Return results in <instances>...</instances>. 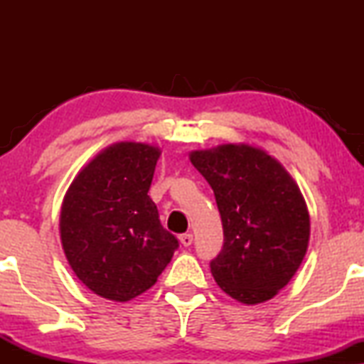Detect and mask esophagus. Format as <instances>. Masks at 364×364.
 <instances>
[{
  "mask_svg": "<svg viewBox=\"0 0 364 364\" xmlns=\"http://www.w3.org/2000/svg\"><path fill=\"white\" fill-rule=\"evenodd\" d=\"M178 240H181L183 247H191L192 242H193V235H192V233H182V235L178 237Z\"/></svg>",
  "mask_w": 364,
  "mask_h": 364,
  "instance_id": "esophagus-1",
  "label": "esophagus"
}]
</instances>
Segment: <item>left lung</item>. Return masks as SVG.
<instances>
[{"mask_svg": "<svg viewBox=\"0 0 364 364\" xmlns=\"http://www.w3.org/2000/svg\"><path fill=\"white\" fill-rule=\"evenodd\" d=\"M191 162L212 187L223 245L210 260L217 285L255 305L277 295L300 268L310 215L300 188L282 164L252 146L196 151Z\"/></svg>", "mask_w": 364, "mask_h": 364, "instance_id": "obj_1", "label": "left lung"}]
</instances>
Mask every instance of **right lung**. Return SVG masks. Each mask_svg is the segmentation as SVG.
Segmentation results:
<instances>
[{"label": "right lung", "mask_w": 364, "mask_h": 364, "mask_svg": "<svg viewBox=\"0 0 364 364\" xmlns=\"http://www.w3.org/2000/svg\"><path fill=\"white\" fill-rule=\"evenodd\" d=\"M161 151L121 142L92 159L69 187L61 240L76 277L96 295L127 301L149 290L178 248L147 196Z\"/></svg>", "instance_id": "right-lung-1"}]
</instances>
